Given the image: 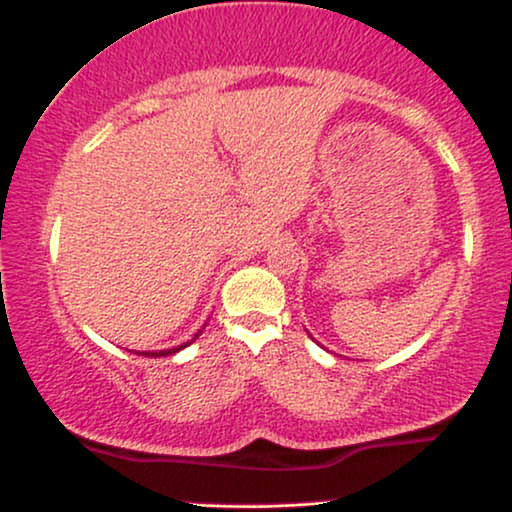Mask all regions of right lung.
<instances>
[{"label":"right lung","mask_w":512,"mask_h":512,"mask_svg":"<svg viewBox=\"0 0 512 512\" xmlns=\"http://www.w3.org/2000/svg\"><path fill=\"white\" fill-rule=\"evenodd\" d=\"M201 334V331H197V334H194V338H197ZM192 338V341H194ZM192 341H187V343H183V345H178V348H174V350H162V352H141V355H146V357H164V355H174V352H178L181 348H185V345H190Z\"/></svg>","instance_id":"add662e5"}]
</instances>
